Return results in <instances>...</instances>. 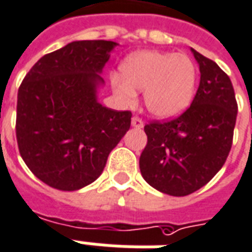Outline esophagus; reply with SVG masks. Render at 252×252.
<instances>
[{"label":"esophagus","instance_id":"1","mask_svg":"<svg viewBox=\"0 0 252 252\" xmlns=\"http://www.w3.org/2000/svg\"><path fill=\"white\" fill-rule=\"evenodd\" d=\"M131 126L137 128H142L144 127V121L138 118V117H133V119H131Z\"/></svg>","mask_w":252,"mask_h":252}]
</instances>
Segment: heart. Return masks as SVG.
Wrapping results in <instances>:
<instances>
[{
  "label": "heart",
  "mask_w": 252,
  "mask_h": 252,
  "mask_svg": "<svg viewBox=\"0 0 252 252\" xmlns=\"http://www.w3.org/2000/svg\"><path fill=\"white\" fill-rule=\"evenodd\" d=\"M197 83L193 60L184 53L142 51L130 55L121 64V75L111 84L125 103L133 104L135 91H144L145 106L153 117L170 119L192 103Z\"/></svg>",
  "instance_id": "1"
}]
</instances>
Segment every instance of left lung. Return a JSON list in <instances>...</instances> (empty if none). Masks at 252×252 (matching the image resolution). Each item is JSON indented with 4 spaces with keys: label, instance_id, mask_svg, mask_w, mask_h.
<instances>
[{
    "label": "left lung",
    "instance_id": "left-lung-1",
    "mask_svg": "<svg viewBox=\"0 0 252 252\" xmlns=\"http://www.w3.org/2000/svg\"><path fill=\"white\" fill-rule=\"evenodd\" d=\"M190 49L200 67L193 102L173 121L145 126L148 144L139 157L145 181L170 196L193 193L219 172L232 146L238 115L228 75Z\"/></svg>",
    "mask_w": 252,
    "mask_h": 252
}]
</instances>
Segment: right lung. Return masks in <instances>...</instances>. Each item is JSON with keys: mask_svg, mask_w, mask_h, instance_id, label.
<instances>
[{"mask_svg": "<svg viewBox=\"0 0 252 252\" xmlns=\"http://www.w3.org/2000/svg\"><path fill=\"white\" fill-rule=\"evenodd\" d=\"M117 45L72 41L44 55L18 88V150L31 172L52 188L78 190L94 183L130 128V111L98 102L100 73Z\"/></svg>", "mask_w": 252, "mask_h": 252, "instance_id": "obj_1", "label": "right lung"}]
</instances>
